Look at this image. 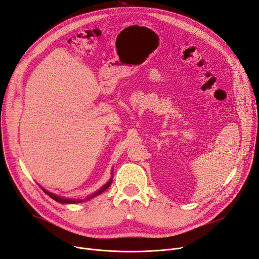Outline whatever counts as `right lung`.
Masks as SVG:
<instances>
[{
	"mask_svg": "<svg viewBox=\"0 0 259 259\" xmlns=\"http://www.w3.org/2000/svg\"><path fill=\"white\" fill-rule=\"evenodd\" d=\"M111 183H112V179H110V181H108L107 182V184H105L102 188H100L99 190H97V192L94 194V195H92V196H90V197H88L85 200H90V199H92V198H94V197H96V196H98V195H100L102 193H104L105 190L111 185ZM42 188V187H41ZM42 190L44 193H46L47 195H49L52 199H54L55 201H57V202H59V203H66V204H74V203H80V202H83V201H85V200H79V199H66V198H63V197H60V196H57V195H55V194H53V193H50V192H48L47 189H44V188H42Z\"/></svg>",
	"mask_w": 259,
	"mask_h": 259,
	"instance_id": "right-lung-1",
	"label": "right lung"
}]
</instances>
